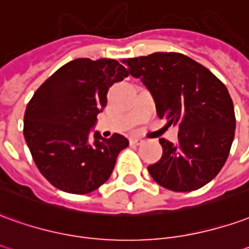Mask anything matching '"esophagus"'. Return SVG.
<instances>
[{
	"label": "esophagus",
	"mask_w": 249,
	"mask_h": 249,
	"mask_svg": "<svg viewBox=\"0 0 249 249\" xmlns=\"http://www.w3.org/2000/svg\"><path fill=\"white\" fill-rule=\"evenodd\" d=\"M142 142H144V140L140 139V137H132V139H130V144H132V145H142Z\"/></svg>",
	"instance_id": "1"
}]
</instances>
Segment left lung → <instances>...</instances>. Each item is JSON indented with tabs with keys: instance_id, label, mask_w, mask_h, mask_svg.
Listing matches in <instances>:
<instances>
[{
	"instance_id": "left-lung-1",
	"label": "left lung",
	"mask_w": 249,
	"mask_h": 249,
	"mask_svg": "<svg viewBox=\"0 0 249 249\" xmlns=\"http://www.w3.org/2000/svg\"><path fill=\"white\" fill-rule=\"evenodd\" d=\"M124 63L151 91L158 116L179 128L177 144L159 139L163 155L148 166L151 177L179 193L209 183L225 164L234 137V107L225 85L178 52H155Z\"/></svg>"
}]
</instances>
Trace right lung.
Wrapping results in <instances>:
<instances>
[{
	"mask_svg": "<svg viewBox=\"0 0 249 249\" xmlns=\"http://www.w3.org/2000/svg\"><path fill=\"white\" fill-rule=\"evenodd\" d=\"M128 75L113 59H75L55 71L28 102L24 137L41 175L56 189L88 194L109 179L129 142L119 133L104 139L94 132V142L89 136L107 107L109 88Z\"/></svg>",
	"mask_w": 249,
	"mask_h": 249,
	"instance_id": "1",
	"label": "right lung"
}]
</instances>
